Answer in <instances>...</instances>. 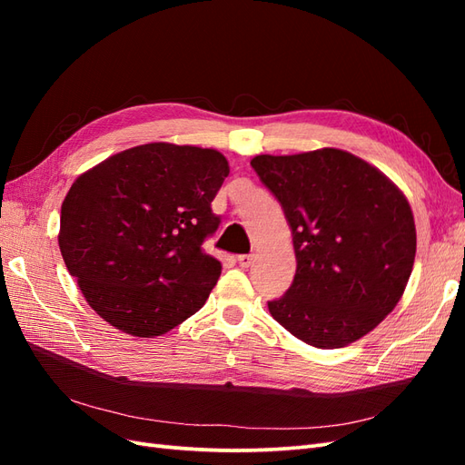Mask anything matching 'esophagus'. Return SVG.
<instances>
[{"label": "esophagus", "instance_id": "1", "mask_svg": "<svg viewBox=\"0 0 465 465\" xmlns=\"http://www.w3.org/2000/svg\"><path fill=\"white\" fill-rule=\"evenodd\" d=\"M236 260H238V265H241V267H250L252 262H254V256H252V254H242V256H238Z\"/></svg>", "mask_w": 465, "mask_h": 465}]
</instances>
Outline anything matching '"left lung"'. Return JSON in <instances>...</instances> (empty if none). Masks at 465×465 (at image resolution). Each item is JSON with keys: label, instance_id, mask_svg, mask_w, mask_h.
Instances as JSON below:
<instances>
[{"label": "left lung", "instance_id": "left-lung-1", "mask_svg": "<svg viewBox=\"0 0 465 465\" xmlns=\"http://www.w3.org/2000/svg\"><path fill=\"white\" fill-rule=\"evenodd\" d=\"M285 211L297 273L272 316L301 341L337 349L372 331L410 281L417 232L410 202L355 154L323 147L250 161Z\"/></svg>", "mask_w": 465, "mask_h": 465}]
</instances>
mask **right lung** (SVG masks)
<instances>
[{
    "label": "right lung",
    "mask_w": 465,
    "mask_h": 465,
    "mask_svg": "<svg viewBox=\"0 0 465 465\" xmlns=\"http://www.w3.org/2000/svg\"><path fill=\"white\" fill-rule=\"evenodd\" d=\"M229 163L215 149L147 143L83 173L62 203L60 252L89 306L134 337L176 328L205 304L221 262L202 248Z\"/></svg>",
    "instance_id": "right-lung-1"
}]
</instances>
